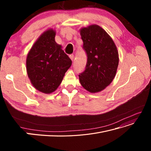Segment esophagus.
<instances>
[{
  "label": "esophagus",
  "instance_id": "obj_1",
  "mask_svg": "<svg viewBox=\"0 0 151 151\" xmlns=\"http://www.w3.org/2000/svg\"><path fill=\"white\" fill-rule=\"evenodd\" d=\"M69 57H70V58L71 60H72V61H73V60H74V55H73V54L70 55H69Z\"/></svg>",
  "mask_w": 151,
  "mask_h": 151
}]
</instances>
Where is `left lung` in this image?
<instances>
[{"label":"left lung","mask_w":151,"mask_h":151,"mask_svg":"<svg viewBox=\"0 0 151 151\" xmlns=\"http://www.w3.org/2000/svg\"><path fill=\"white\" fill-rule=\"evenodd\" d=\"M80 33L87 56L85 69L79 75L80 83L91 93L99 92L111 83L116 75L117 48L110 36L98 25L82 28Z\"/></svg>","instance_id":"8db88e82"}]
</instances>
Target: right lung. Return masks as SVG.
I'll return each mask as SVG.
<instances>
[{
    "mask_svg": "<svg viewBox=\"0 0 151 151\" xmlns=\"http://www.w3.org/2000/svg\"><path fill=\"white\" fill-rule=\"evenodd\" d=\"M55 32L47 30L32 47L26 58V70L35 88L43 93L55 91L72 65V60L55 41Z\"/></svg>",
    "mask_w": 151,
    "mask_h": 151,
    "instance_id": "right-lung-1",
    "label": "right lung"
}]
</instances>
